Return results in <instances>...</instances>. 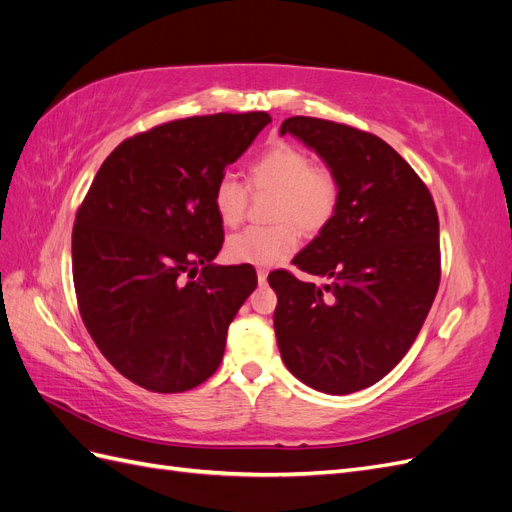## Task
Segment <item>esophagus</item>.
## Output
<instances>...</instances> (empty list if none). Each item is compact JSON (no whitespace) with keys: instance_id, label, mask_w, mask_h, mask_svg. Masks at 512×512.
Instances as JSON below:
<instances>
[{"instance_id":"34e87169","label":"esophagus","mask_w":512,"mask_h":512,"mask_svg":"<svg viewBox=\"0 0 512 512\" xmlns=\"http://www.w3.org/2000/svg\"><path fill=\"white\" fill-rule=\"evenodd\" d=\"M256 275H258V284H260V286H265V284H267V275H269V271H267V269H258V271H256Z\"/></svg>"}]
</instances>
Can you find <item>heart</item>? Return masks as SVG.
<instances>
[{"instance_id": "1", "label": "heart", "mask_w": 512, "mask_h": 512, "mask_svg": "<svg viewBox=\"0 0 512 512\" xmlns=\"http://www.w3.org/2000/svg\"><path fill=\"white\" fill-rule=\"evenodd\" d=\"M247 185L254 192H273L267 226H250L230 235L226 256L239 265L271 267L297 252L299 227L309 235L327 226L339 207L342 185L329 166L312 164L305 151L277 143L247 166ZM245 185L222 175L213 188V209L224 226H235L247 211Z\"/></svg>"}]
</instances>
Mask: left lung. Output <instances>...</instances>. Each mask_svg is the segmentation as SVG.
Listing matches in <instances>:
<instances>
[{
  "label": "left lung",
  "mask_w": 512,
  "mask_h": 512,
  "mask_svg": "<svg viewBox=\"0 0 512 512\" xmlns=\"http://www.w3.org/2000/svg\"><path fill=\"white\" fill-rule=\"evenodd\" d=\"M280 134L314 149L342 196L292 260L331 282L269 275L277 348L307 386L348 395L389 374L423 327L440 286L438 211L421 177L376 134L316 117H288Z\"/></svg>",
  "instance_id": "1"
}]
</instances>
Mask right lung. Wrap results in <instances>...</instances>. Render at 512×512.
I'll return each mask as SVG.
<instances>
[{"label": "right lung", "mask_w": 512, "mask_h": 512, "mask_svg": "<svg viewBox=\"0 0 512 512\" xmlns=\"http://www.w3.org/2000/svg\"><path fill=\"white\" fill-rule=\"evenodd\" d=\"M267 123V113H218L126 138L76 211L81 318L106 361L147 391L183 393L213 376L258 284L250 267L211 262L224 243L213 188Z\"/></svg>", "instance_id": "obj_1"}]
</instances>
